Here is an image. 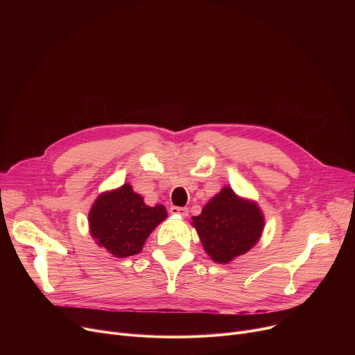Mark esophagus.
<instances>
[{
	"label": "esophagus",
	"mask_w": 355,
	"mask_h": 355,
	"mask_svg": "<svg viewBox=\"0 0 355 355\" xmlns=\"http://www.w3.org/2000/svg\"><path fill=\"white\" fill-rule=\"evenodd\" d=\"M170 213L171 214H178V216H182V217H185L189 214V209L187 207H178V206H173L171 209H170Z\"/></svg>",
	"instance_id": "1"
}]
</instances>
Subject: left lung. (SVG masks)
<instances>
[{"label": "left lung", "mask_w": 355, "mask_h": 355, "mask_svg": "<svg viewBox=\"0 0 355 355\" xmlns=\"http://www.w3.org/2000/svg\"><path fill=\"white\" fill-rule=\"evenodd\" d=\"M263 225V214L256 204L239 198L229 187L213 197L200 216L193 217L204 250L217 263H227L250 250Z\"/></svg>", "instance_id": "1"}]
</instances>
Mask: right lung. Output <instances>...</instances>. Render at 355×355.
Listing matches in <instances>:
<instances>
[{"label": "right lung", "mask_w": 355, "mask_h": 355, "mask_svg": "<svg viewBox=\"0 0 355 355\" xmlns=\"http://www.w3.org/2000/svg\"><path fill=\"white\" fill-rule=\"evenodd\" d=\"M165 217L164 206H146L129 184H123L99 196L90 209L89 225L99 246L116 257H128L142 250L146 237Z\"/></svg>", "instance_id": "1"}]
</instances>
